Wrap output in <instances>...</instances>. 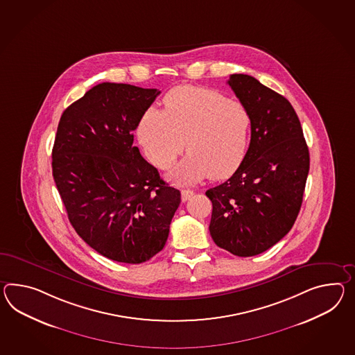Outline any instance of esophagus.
<instances>
[{
	"label": "esophagus",
	"instance_id": "34e87169",
	"mask_svg": "<svg viewBox=\"0 0 355 355\" xmlns=\"http://www.w3.org/2000/svg\"><path fill=\"white\" fill-rule=\"evenodd\" d=\"M182 201H187L193 196V191L191 190H182L181 192Z\"/></svg>",
	"mask_w": 355,
	"mask_h": 355
}]
</instances>
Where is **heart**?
<instances>
[{"instance_id": "b5f03b06", "label": "heart", "mask_w": 355, "mask_h": 355, "mask_svg": "<svg viewBox=\"0 0 355 355\" xmlns=\"http://www.w3.org/2000/svg\"><path fill=\"white\" fill-rule=\"evenodd\" d=\"M245 105L216 89L181 87L165 96L164 112L150 109L141 118L139 139L147 157L166 169L184 150L189 155L171 172L178 183L210 174L222 180L241 164L250 135Z\"/></svg>"}]
</instances>
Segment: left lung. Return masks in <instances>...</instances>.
<instances>
[{
  "label": "left lung",
  "instance_id": "8db88e82",
  "mask_svg": "<svg viewBox=\"0 0 355 355\" xmlns=\"http://www.w3.org/2000/svg\"><path fill=\"white\" fill-rule=\"evenodd\" d=\"M227 83L250 113V145L232 177L205 192L213 204L209 231L219 248L254 257L293 228L309 173V150L284 96L246 74H232Z\"/></svg>",
  "mask_w": 355,
  "mask_h": 355
}]
</instances>
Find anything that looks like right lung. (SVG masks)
Instances as JSON below:
<instances>
[{
  "instance_id": "right-lung-1",
  "label": "right lung",
  "mask_w": 355,
  "mask_h": 355,
  "mask_svg": "<svg viewBox=\"0 0 355 355\" xmlns=\"http://www.w3.org/2000/svg\"><path fill=\"white\" fill-rule=\"evenodd\" d=\"M156 88L100 83L61 115L52 175L76 232L109 259L139 264L163 250L181 192L133 146Z\"/></svg>"
}]
</instances>
